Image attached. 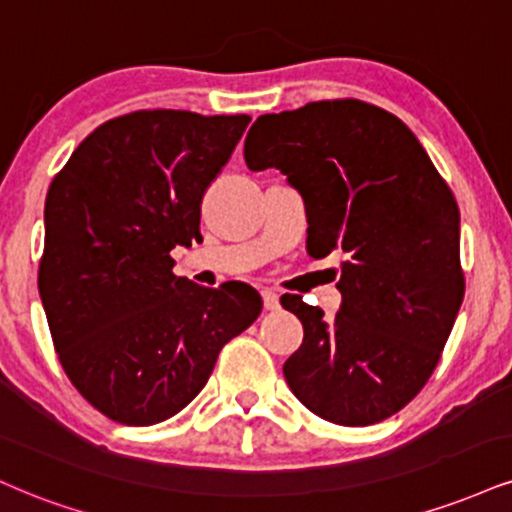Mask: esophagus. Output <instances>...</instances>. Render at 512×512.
<instances>
[{
  "label": "esophagus",
  "mask_w": 512,
  "mask_h": 512,
  "mask_svg": "<svg viewBox=\"0 0 512 512\" xmlns=\"http://www.w3.org/2000/svg\"><path fill=\"white\" fill-rule=\"evenodd\" d=\"M262 300L267 310H276V307H279V293H276L274 288H262Z\"/></svg>",
  "instance_id": "esophagus-1"
}]
</instances>
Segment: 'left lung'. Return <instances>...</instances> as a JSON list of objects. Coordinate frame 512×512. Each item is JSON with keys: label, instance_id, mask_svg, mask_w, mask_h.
Instances as JSON below:
<instances>
[{"label": "left lung", "instance_id": "obj_1", "mask_svg": "<svg viewBox=\"0 0 512 512\" xmlns=\"http://www.w3.org/2000/svg\"><path fill=\"white\" fill-rule=\"evenodd\" d=\"M243 155L303 195L307 252L343 257L334 319L281 298L305 331L283 365L295 398L343 427L396 415L439 365L465 295L451 188L398 116L360 100L264 114Z\"/></svg>", "mask_w": 512, "mask_h": 512}]
</instances>
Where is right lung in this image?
<instances>
[{
  "mask_svg": "<svg viewBox=\"0 0 512 512\" xmlns=\"http://www.w3.org/2000/svg\"><path fill=\"white\" fill-rule=\"evenodd\" d=\"M250 116L143 109L102 123L54 176L38 288L66 377L109 420L147 427L207 384L219 350L260 317L245 283L174 274L200 205Z\"/></svg>",
  "mask_w": 512,
  "mask_h": 512,
  "instance_id": "add662e5",
  "label": "right lung"
}]
</instances>
